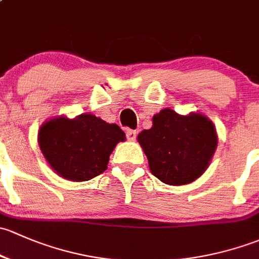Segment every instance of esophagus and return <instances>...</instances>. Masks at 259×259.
I'll list each match as a JSON object with an SVG mask.
<instances>
[{"mask_svg":"<svg viewBox=\"0 0 259 259\" xmlns=\"http://www.w3.org/2000/svg\"><path fill=\"white\" fill-rule=\"evenodd\" d=\"M126 137L128 141H136L137 138V131L136 130H127L126 131Z\"/></svg>","mask_w":259,"mask_h":259,"instance_id":"obj_1","label":"esophagus"}]
</instances>
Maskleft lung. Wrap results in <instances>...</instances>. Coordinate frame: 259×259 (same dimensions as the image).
Segmentation results:
<instances>
[{"label":"left lung","mask_w":259,"mask_h":259,"mask_svg":"<svg viewBox=\"0 0 259 259\" xmlns=\"http://www.w3.org/2000/svg\"><path fill=\"white\" fill-rule=\"evenodd\" d=\"M152 121L151 128L137 137L152 175L170 186L196 181L209 166L217 148L212 121L201 113L182 116L170 108L161 110Z\"/></svg>","instance_id":"left-lung-1"}]
</instances>
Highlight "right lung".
I'll return each instance as SVG.
<instances>
[{"label": "right lung", "mask_w": 259, "mask_h": 259, "mask_svg": "<svg viewBox=\"0 0 259 259\" xmlns=\"http://www.w3.org/2000/svg\"><path fill=\"white\" fill-rule=\"evenodd\" d=\"M126 135L117 124L95 114L76 118L56 117L44 123L38 145L45 158L58 176L73 182L92 180L107 169L108 159Z\"/></svg>", "instance_id": "obj_1"}]
</instances>
